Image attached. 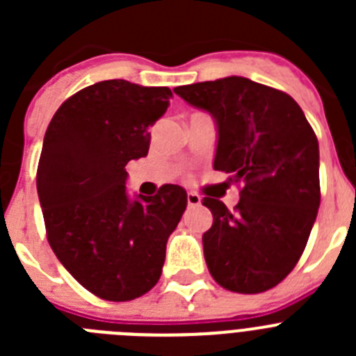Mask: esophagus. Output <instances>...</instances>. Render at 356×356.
<instances>
[{"label": "esophagus", "mask_w": 356, "mask_h": 356, "mask_svg": "<svg viewBox=\"0 0 356 356\" xmlns=\"http://www.w3.org/2000/svg\"><path fill=\"white\" fill-rule=\"evenodd\" d=\"M187 203H188V207H197V205H201V197L197 196L196 193H188Z\"/></svg>", "instance_id": "34e87169"}]
</instances>
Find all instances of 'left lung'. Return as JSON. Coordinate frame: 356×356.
<instances>
[{
	"label": "left lung",
	"mask_w": 356,
	"mask_h": 356,
	"mask_svg": "<svg viewBox=\"0 0 356 356\" xmlns=\"http://www.w3.org/2000/svg\"><path fill=\"white\" fill-rule=\"evenodd\" d=\"M175 92L217 124L213 169L241 184L229 212L203 197L213 222L203 234L212 278L241 294L269 291L303 254L321 203L319 144L289 94L242 76L181 85Z\"/></svg>",
	"instance_id": "obj_1"
}]
</instances>
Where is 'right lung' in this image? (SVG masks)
Listing matches in <instances>:
<instances>
[{
	"label": "right lung",
	"mask_w": 356,
	"mask_h": 356,
	"mask_svg": "<svg viewBox=\"0 0 356 356\" xmlns=\"http://www.w3.org/2000/svg\"><path fill=\"white\" fill-rule=\"evenodd\" d=\"M168 87L127 80L89 85L53 115L37 168L46 235L62 266L94 296L130 301L155 287L187 193H127V163L147 155L149 127L165 114Z\"/></svg>",
	"instance_id": "right-lung-1"
}]
</instances>
